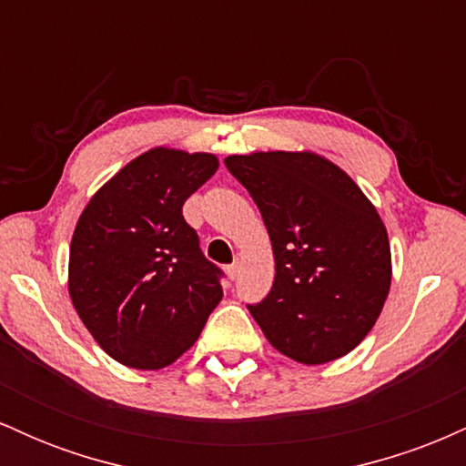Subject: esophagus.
I'll list each match as a JSON object with an SVG mask.
<instances>
[{"mask_svg": "<svg viewBox=\"0 0 466 466\" xmlns=\"http://www.w3.org/2000/svg\"><path fill=\"white\" fill-rule=\"evenodd\" d=\"M238 271H240V263H232V265L226 267V274H228L229 280H237Z\"/></svg>", "mask_w": 466, "mask_h": 466, "instance_id": "obj_1", "label": "esophagus"}]
</instances>
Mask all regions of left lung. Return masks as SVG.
<instances>
[{
  "label": "left lung",
  "instance_id": "obj_1",
  "mask_svg": "<svg viewBox=\"0 0 466 466\" xmlns=\"http://www.w3.org/2000/svg\"><path fill=\"white\" fill-rule=\"evenodd\" d=\"M258 206L274 249V287L249 313L269 344L315 366L349 355L381 315L392 254L377 208L313 151L226 157Z\"/></svg>",
  "mask_w": 466,
  "mask_h": 466
}]
</instances>
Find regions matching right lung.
Wrapping results in <instances>:
<instances>
[{
  "label": "right lung",
  "mask_w": 466,
  "mask_h": 466,
  "mask_svg": "<svg viewBox=\"0 0 466 466\" xmlns=\"http://www.w3.org/2000/svg\"><path fill=\"white\" fill-rule=\"evenodd\" d=\"M212 153L155 147L96 190L69 245L67 289L111 360L137 370L177 361L221 302V269L201 254L181 206L217 173Z\"/></svg>",
  "instance_id": "add662e5"
}]
</instances>
